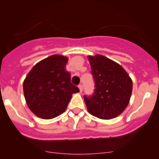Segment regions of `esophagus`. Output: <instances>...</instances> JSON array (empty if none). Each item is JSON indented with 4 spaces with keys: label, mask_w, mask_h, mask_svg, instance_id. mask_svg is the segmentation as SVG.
<instances>
[{
    "label": "esophagus",
    "mask_w": 159,
    "mask_h": 159,
    "mask_svg": "<svg viewBox=\"0 0 159 159\" xmlns=\"http://www.w3.org/2000/svg\"><path fill=\"white\" fill-rule=\"evenodd\" d=\"M78 88H79V90H80V93L82 92V90H83V87H82L81 84H79L78 85Z\"/></svg>",
    "instance_id": "1"
}]
</instances>
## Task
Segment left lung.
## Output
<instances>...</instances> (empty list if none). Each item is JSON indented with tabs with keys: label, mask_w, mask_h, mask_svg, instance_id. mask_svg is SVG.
<instances>
[{
	"label": "left lung",
	"mask_w": 159,
	"mask_h": 159,
	"mask_svg": "<svg viewBox=\"0 0 159 159\" xmlns=\"http://www.w3.org/2000/svg\"><path fill=\"white\" fill-rule=\"evenodd\" d=\"M95 81L94 93L84 96L87 111L102 120L116 117L126 108L132 92V81L119 63L106 57L88 56Z\"/></svg>",
	"instance_id": "obj_1"
}]
</instances>
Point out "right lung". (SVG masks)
Listing matches in <instances>:
<instances>
[{"mask_svg":"<svg viewBox=\"0 0 159 159\" xmlns=\"http://www.w3.org/2000/svg\"><path fill=\"white\" fill-rule=\"evenodd\" d=\"M67 62L63 55L48 57L36 63L23 82L27 106L39 118L50 120L63 114L72 94L79 92L66 71Z\"/></svg>","mask_w":159,"mask_h":159,"instance_id":"obj_1","label":"right lung"}]
</instances>
